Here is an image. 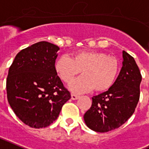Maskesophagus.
Returning <instances> with one entry per match:
<instances>
[{
	"instance_id": "34e87169",
	"label": "esophagus",
	"mask_w": 149,
	"mask_h": 149,
	"mask_svg": "<svg viewBox=\"0 0 149 149\" xmlns=\"http://www.w3.org/2000/svg\"><path fill=\"white\" fill-rule=\"evenodd\" d=\"M71 98H72V100H77L79 98V96L77 95H74V94H72V95H71Z\"/></svg>"
}]
</instances>
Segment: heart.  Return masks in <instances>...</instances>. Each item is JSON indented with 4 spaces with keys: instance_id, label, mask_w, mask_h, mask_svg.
<instances>
[{
    "instance_id": "obj_1",
    "label": "heart",
    "mask_w": 149,
    "mask_h": 149,
    "mask_svg": "<svg viewBox=\"0 0 149 149\" xmlns=\"http://www.w3.org/2000/svg\"><path fill=\"white\" fill-rule=\"evenodd\" d=\"M57 73L65 83H69L82 71L83 77L70 84L75 93L105 91L112 87L117 77L120 64L116 58L102 52L80 51L72 58L62 55L54 65Z\"/></svg>"
}]
</instances>
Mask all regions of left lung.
<instances>
[{"mask_svg": "<svg viewBox=\"0 0 149 149\" xmlns=\"http://www.w3.org/2000/svg\"><path fill=\"white\" fill-rule=\"evenodd\" d=\"M123 66L107 91L92 97L91 107L84 116L87 127L96 132L115 130L134 112L140 97L141 74L134 58L123 52Z\"/></svg>", "mask_w": 149, "mask_h": 149, "instance_id": "1", "label": "left lung"}]
</instances>
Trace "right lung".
<instances>
[{
	"mask_svg": "<svg viewBox=\"0 0 149 149\" xmlns=\"http://www.w3.org/2000/svg\"><path fill=\"white\" fill-rule=\"evenodd\" d=\"M59 47L40 41L22 49L9 68L6 90L15 114L30 127H48L70 99L54 68Z\"/></svg>",
	"mask_w": 149,
	"mask_h": 149,
	"instance_id": "obj_1",
	"label": "right lung"
}]
</instances>
